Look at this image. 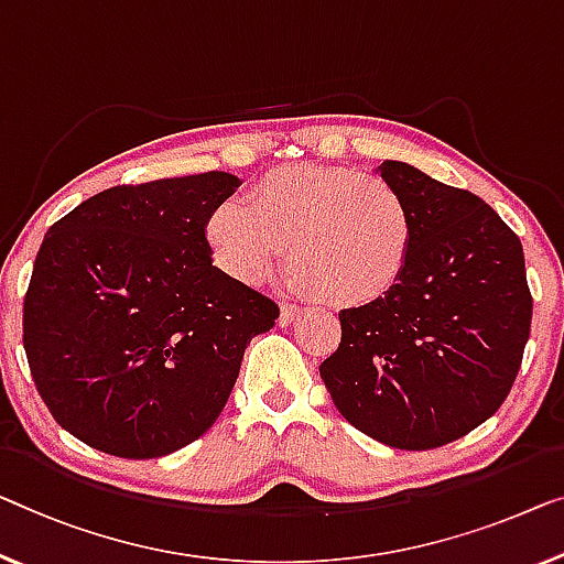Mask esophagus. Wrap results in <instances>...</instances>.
<instances>
[{"label":"esophagus","instance_id":"34e87169","mask_svg":"<svg viewBox=\"0 0 564 564\" xmlns=\"http://www.w3.org/2000/svg\"><path fill=\"white\" fill-rule=\"evenodd\" d=\"M296 316H299V306L281 304V314H279V324L281 326H291L293 322H296Z\"/></svg>","mask_w":564,"mask_h":564}]
</instances>
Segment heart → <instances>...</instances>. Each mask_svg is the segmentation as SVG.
<instances>
[{"label":"heart","mask_w":564,"mask_h":564,"mask_svg":"<svg viewBox=\"0 0 564 564\" xmlns=\"http://www.w3.org/2000/svg\"><path fill=\"white\" fill-rule=\"evenodd\" d=\"M248 207L225 202L205 223L217 268L258 285L283 263L332 306H367L405 275L415 246L413 207L398 184L349 166L293 164L248 189Z\"/></svg>","instance_id":"heart-1"}]
</instances>
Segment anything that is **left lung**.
<instances>
[{"instance_id": "obj_1", "label": "left lung", "mask_w": 564, "mask_h": 564, "mask_svg": "<svg viewBox=\"0 0 564 564\" xmlns=\"http://www.w3.org/2000/svg\"><path fill=\"white\" fill-rule=\"evenodd\" d=\"M377 172L413 207V258L388 296L341 311L318 372L357 431L431 451L486 423L517 380L532 326L524 250L481 197L408 162Z\"/></svg>"}]
</instances>
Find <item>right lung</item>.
Segmentation results:
<instances>
[{"mask_svg":"<svg viewBox=\"0 0 564 564\" xmlns=\"http://www.w3.org/2000/svg\"><path fill=\"white\" fill-rule=\"evenodd\" d=\"M240 176L111 187L45 232L24 296V351L57 420L90 448L159 458L220 417L279 306L213 265L205 223Z\"/></svg>","mask_w":564,"mask_h":564,"instance_id":"obj_1","label":"right lung"}]
</instances>
